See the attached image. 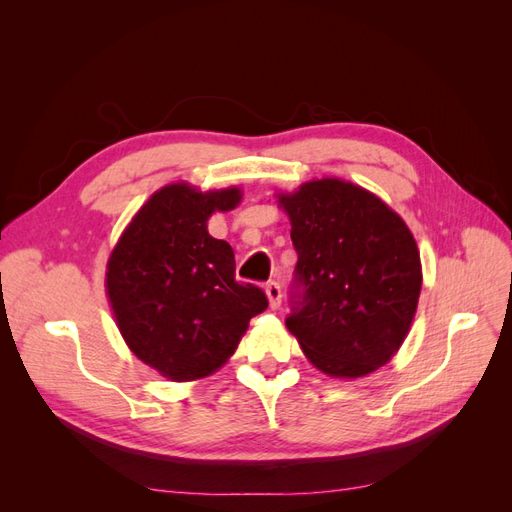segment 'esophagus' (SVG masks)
Segmentation results:
<instances>
[{
	"label": "esophagus",
	"instance_id": "obj_1",
	"mask_svg": "<svg viewBox=\"0 0 512 512\" xmlns=\"http://www.w3.org/2000/svg\"><path fill=\"white\" fill-rule=\"evenodd\" d=\"M265 292H267V297H269L271 307H273V309L280 307V303H282V288H280V284L273 282V280H271V282H267Z\"/></svg>",
	"mask_w": 512,
	"mask_h": 512
}]
</instances>
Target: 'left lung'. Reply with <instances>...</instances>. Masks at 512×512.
Listing matches in <instances>:
<instances>
[{"label":"left lung","mask_w":512,"mask_h":512,"mask_svg":"<svg viewBox=\"0 0 512 512\" xmlns=\"http://www.w3.org/2000/svg\"><path fill=\"white\" fill-rule=\"evenodd\" d=\"M297 267L288 331L314 367L361 378L404 344L421 294V256L410 228L382 200L342 179L282 194Z\"/></svg>","instance_id":"obj_1"}]
</instances>
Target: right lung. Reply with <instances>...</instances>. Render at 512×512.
I'll return each mask as SVG.
<instances>
[{"label": "right lung", "mask_w": 512, "mask_h": 512, "mask_svg": "<svg viewBox=\"0 0 512 512\" xmlns=\"http://www.w3.org/2000/svg\"><path fill=\"white\" fill-rule=\"evenodd\" d=\"M241 190H158L123 230L106 265L117 327L145 365L175 382L198 380L235 352L267 294L235 280V252L213 239V211L239 205Z\"/></svg>", "instance_id": "1"}]
</instances>
